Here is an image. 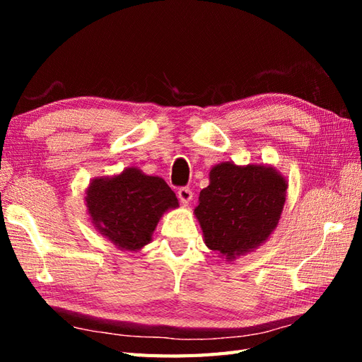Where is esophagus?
<instances>
[{
    "mask_svg": "<svg viewBox=\"0 0 362 362\" xmlns=\"http://www.w3.org/2000/svg\"><path fill=\"white\" fill-rule=\"evenodd\" d=\"M177 196H179L182 204L187 205L191 202V199H193V191H191L189 188H180L179 191H177Z\"/></svg>",
    "mask_w": 362,
    "mask_h": 362,
    "instance_id": "obj_1",
    "label": "esophagus"
}]
</instances>
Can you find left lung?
<instances>
[{
    "label": "left lung",
    "mask_w": 362,
    "mask_h": 362,
    "mask_svg": "<svg viewBox=\"0 0 362 362\" xmlns=\"http://www.w3.org/2000/svg\"><path fill=\"white\" fill-rule=\"evenodd\" d=\"M286 189V177L272 165H214L194 209L206 247L227 261L258 249L279 226Z\"/></svg>",
    "instance_id": "obj_1"
}]
</instances>
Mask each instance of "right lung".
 <instances>
[{
	"label": "right lung",
	"mask_w": 362,
	"mask_h": 362,
	"mask_svg": "<svg viewBox=\"0 0 362 362\" xmlns=\"http://www.w3.org/2000/svg\"><path fill=\"white\" fill-rule=\"evenodd\" d=\"M86 194L88 219L96 232L119 250L132 253L148 245L161 216L179 206L161 177L144 174L135 166L95 177Z\"/></svg>",
	"instance_id": "add662e5"
}]
</instances>
